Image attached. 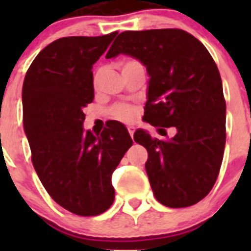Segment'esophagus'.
I'll return each instance as SVG.
<instances>
[{"mask_svg": "<svg viewBox=\"0 0 251 251\" xmlns=\"http://www.w3.org/2000/svg\"><path fill=\"white\" fill-rule=\"evenodd\" d=\"M128 132H129L130 137H133V133H134V127H132V126H129V127H128Z\"/></svg>", "mask_w": 251, "mask_h": 251, "instance_id": "obj_1", "label": "esophagus"}]
</instances>
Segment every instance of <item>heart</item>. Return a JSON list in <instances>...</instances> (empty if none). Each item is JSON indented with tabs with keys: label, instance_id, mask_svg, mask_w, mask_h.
Listing matches in <instances>:
<instances>
[{
	"label": "heart",
	"instance_id": "b5f03b06",
	"mask_svg": "<svg viewBox=\"0 0 251 251\" xmlns=\"http://www.w3.org/2000/svg\"><path fill=\"white\" fill-rule=\"evenodd\" d=\"M139 64L141 63H139V61H137V60H133V59L126 60V61H123V63L121 64L122 72H123L124 69L130 68V66H134V65H139ZM100 79H101V70L100 69H98V70L94 73V76H93V84H94L95 88L99 85V83H100ZM112 113L115 118L122 119V121H130V119L134 117V113L136 112H134V108H133L130 104L119 103V104H117V105L113 106Z\"/></svg>",
	"mask_w": 251,
	"mask_h": 251
}]
</instances>
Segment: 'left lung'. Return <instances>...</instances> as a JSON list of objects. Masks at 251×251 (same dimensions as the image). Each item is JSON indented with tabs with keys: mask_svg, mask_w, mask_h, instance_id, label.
<instances>
[{
	"mask_svg": "<svg viewBox=\"0 0 251 251\" xmlns=\"http://www.w3.org/2000/svg\"><path fill=\"white\" fill-rule=\"evenodd\" d=\"M119 54L147 69L145 122L159 133L176 128L171 139L152 138L143 129L134 133L148 152L153 195L167 207L195 205L216 182L226 141V104L214 59L201 41L179 28L124 31L105 57Z\"/></svg>",
	"mask_w": 251,
	"mask_h": 251,
	"instance_id": "8db88e82",
	"label": "left lung"
}]
</instances>
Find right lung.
<instances>
[{"instance_id":"1","label":"right lung","mask_w":251,"mask_h":251,"mask_svg":"<svg viewBox=\"0 0 251 251\" xmlns=\"http://www.w3.org/2000/svg\"><path fill=\"white\" fill-rule=\"evenodd\" d=\"M117 34L55 40L35 57L22 86L35 171L52 200L80 216L112 206L113 171L133 145L121 122L97 136L83 127L84 108L94 99L93 65Z\"/></svg>"}]
</instances>
